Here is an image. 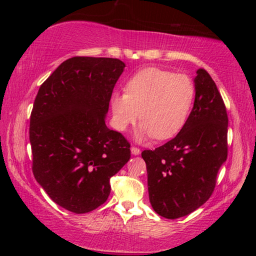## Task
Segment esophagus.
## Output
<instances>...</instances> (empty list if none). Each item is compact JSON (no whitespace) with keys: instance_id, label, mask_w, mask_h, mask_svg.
<instances>
[{"instance_id":"obj_1","label":"esophagus","mask_w":256,"mask_h":256,"mask_svg":"<svg viewBox=\"0 0 256 256\" xmlns=\"http://www.w3.org/2000/svg\"><path fill=\"white\" fill-rule=\"evenodd\" d=\"M131 152L134 156H138V154H140L141 151H140V149L136 148V146H131Z\"/></svg>"}]
</instances>
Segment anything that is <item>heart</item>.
Segmentation results:
<instances>
[{
	"instance_id": "1",
	"label": "heart",
	"mask_w": 256,
	"mask_h": 256,
	"mask_svg": "<svg viewBox=\"0 0 256 256\" xmlns=\"http://www.w3.org/2000/svg\"><path fill=\"white\" fill-rule=\"evenodd\" d=\"M194 96L196 86L190 76L154 66L142 68L130 78L125 94L112 96V120L116 128L124 131L138 116L142 122L138 140H166L184 126Z\"/></svg>"
}]
</instances>
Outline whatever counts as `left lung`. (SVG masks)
Masks as SVG:
<instances>
[{"label":"left lung","instance_id":"obj_1","mask_svg":"<svg viewBox=\"0 0 256 256\" xmlns=\"http://www.w3.org/2000/svg\"><path fill=\"white\" fill-rule=\"evenodd\" d=\"M194 86V105L180 133L141 154L150 203L167 219L188 216L204 204L227 159L228 116L222 94L204 68L196 71Z\"/></svg>","mask_w":256,"mask_h":256}]
</instances>
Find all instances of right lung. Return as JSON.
Returning <instances> with one entry per match:
<instances>
[{"mask_svg":"<svg viewBox=\"0 0 256 256\" xmlns=\"http://www.w3.org/2000/svg\"><path fill=\"white\" fill-rule=\"evenodd\" d=\"M120 60L76 56L40 86L30 116L32 172L56 204L86 214L110 196V180L130 158V144L106 126Z\"/></svg>","mask_w":256,"mask_h":256,"instance_id":"right-lung-1","label":"right lung"}]
</instances>
